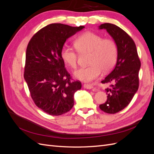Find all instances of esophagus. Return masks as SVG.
<instances>
[{
    "label": "esophagus",
    "mask_w": 154,
    "mask_h": 154,
    "mask_svg": "<svg viewBox=\"0 0 154 154\" xmlns=\"http://www.w3.org/2000/svg\"><path fill=\"white\" fill-rule=\"evenodd\" d=\"M83 87H84L85 88H87V89H92V88H94L92 85L91 84H87V83H85L84 85H83Z\"/></svg>",
    "instance_id": "obj_1"
}]
</instances>
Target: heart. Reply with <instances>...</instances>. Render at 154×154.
Listing matches in <instances>:
<instances>
[{"label": "heart", "mask_w": 154, "mask_h": 154, "mask_svg": "<svg viewBox=\"0 0 154 154\" xmlns=\"http://www.w3.org/2000/svg\"><path fill=\"white\" fill-rule=\"evenodd\" d=\"M74 45L79 53H89V66L80 68L74 72V76L80 80L85 82L94 80L100 76L101 71L104 72L110 71L117 62L118 47L112 39L104 38L93 32H87L78 36L74 40ZM77 51L71 48L63 47L60 52L63 61L72 69L77 67Z\"/></svg>", "instance_id": "obj_1"}]
</instances>
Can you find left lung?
Wrapping results in <instances>:
<instances>
[{"label": "left lung", "mask_w": 154, "mask_h": 154, "mask_svg": "<svg viewBox=\"0 0 154 154\" xmlns=\"http://www.w3.org/2000/svg\"><path fill=\"white\" fill-rule=\"evenodd\" d=\"M100 29H105L118 47V57L114 69L102 83H112L105 91L107 100L100 105L101 110L116 114L130 103L139 88V71L141 67L134 41L124 30L110 23L101 24Z\"/></svg>", "instance_id": "obj_1"}]
</instances>
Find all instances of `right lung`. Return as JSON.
<instances>
[{
    "instance_id": "add662e5",
    "label": "right lung",
    "mask_w": 154,
    "mask_h": 154,
    "mask_svg": "<svg viewBox=\"0 0 154 154\" xmlns=\"http://www.w3.org/2000/svg\"><path fill=\"white\" fill-rule=\"evenodd\" d=\"M83 27L51 24L37 31L27 45L24 77L35 104L49 115L71 110L74 92L82 87L67 72L60 52L66 40Z\"/></svg>"
}]
</instances>
